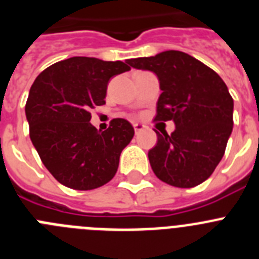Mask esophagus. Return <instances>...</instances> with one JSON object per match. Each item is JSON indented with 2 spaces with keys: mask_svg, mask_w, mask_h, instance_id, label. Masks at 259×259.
Returning <instances> with one entry per match:
<instances>
[{
  "mask_svg": "<svg viewBox=\"0 0 259 259\" xmlns=\"http://www.w3.org/2000/svg\"><path fill=\"white\" fill-rule=\"evenodd\" d=\"M134 128H135V132H136V134H139V132H141L144 128H145V125L141 124V123H135Z\"/></svg>",
  "mask_w": 259,
  "mask_h": 259,
  "instance_id": "obj_1",
  "label": "esophagus"
}]
</instances>
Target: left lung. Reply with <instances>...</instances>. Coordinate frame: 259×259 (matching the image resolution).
I'll return each instance as SVG.
<instances>
[{
  "label": "left lung",
  "instance_id": "left-lung-1",
  "mask_svg": "<svg viewBox=\"0 0 259 259\" xmlns=\"http://www.w3.org/2000/svg\"><path fill=\"white\" fill-rule=\"evenodd\" d=\"M134 68L152 71L162 93L155 120H174L171 135L157 132L149 150L157 178L178 188H192L214 172L233 127V100L222 77L187 53L166 50L132 58Z\"/></svg>",
  "mask_w": 259,
  "mask_h": 259
}]
</instances>
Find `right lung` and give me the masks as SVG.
Returning a JSON list of instances; mask_svg holds the SVG:
<instances>
[{"label":"right lung","mask_w":259,"mask_h":259,"mask_svg":"<svg viewBox=\"0 0 259 259\" xmlns=\"http://www.w3.org/2000/svg\"><path fill=\"white\" fill-rule=\"evenodd\" d=\"M130 70L122 61L72 57L45 68L33 81L26 104L29 137L61 184L91 191L116 174L134 127L118 118L106 131H98L89 123V111L105 104L109 80Z\"/></svg>","instance_id":"right-lung-1"}]
</instances>
